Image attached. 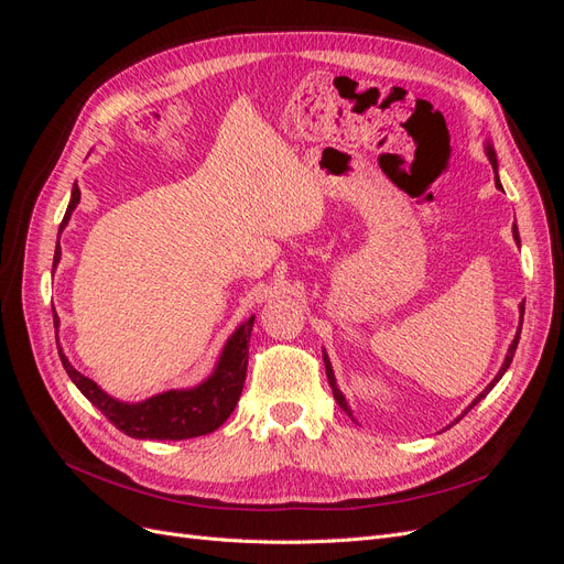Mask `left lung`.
<instances>
[{
    "label": "left lung",
    "instance_id": "1",
    "mask_svg": "<svg viewBox=\"0 0 564 564\" xmlns=\"http://www.w3.org/2000/svg\"><path fill=\"white\" fill-rule=\"evenodd\" d=\"M487 158H489V162H491V166H494V183H497V187L499 191H503V185H501V181H499V162H497V152H494V148H491V143H487ZM513 237H516V242L520 245V232H518V226L513 224ZM522 317H524V301L520 303V327H518V334H516V338H513V344H510V348H508V352H506V360H503V365H501V369H499V373L497 377H494V381L480 392V395H477L475 400H473V404L468 406V409H473L477 402H480L487 392L499 383V379L503 377L506 373V369L510 367V362H513V355H516V350H518V340H520V332H522ZM324 367H327V379H329V386H332V390H334V400L338 402V406L344 409V412L352 419V412H350V406H348V402H346V398H344V392L338 390V386H336V377H334V369H332V362H329V357H327V352H324ZM466 409V412H468ZM464 412V414H466ZM458 421V419H456Z\"/></svg>",
    "mask_w": 564,
    "mask_h": 564
}]
</instances>
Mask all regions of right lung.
<instances>
[{"mask_svg": "<svg viewBox=\"0 0 564 564\" xmlns=\"http://www.w3.org/2000/svg\"><path fill=\"white\" fill-rule=\"evenodd\" d=\"M79 204V187L73 185V197L67 204V212L61 220L58 237L63 228L70 220L75 207ZM61 261V247L56 245L54 253V268ZM58 315H54V327L58 332ZM253 329V315L242 322L235 334L228 338V344L218 357V365L207 381H202L197 388L187 390H166L160 395H152L143 402H119L110 398L106 390H100L89 377L79 373L63 350L58 348L61 362L67 371V377L79 388V392L87 398L94 406L106 414V419L129 437L135 440H187L214 433L220 423H224L240 400L245 377H247V362H249V338ZM58 344V334H56Z\"/></svg>", "mask_w": 564, "mask_h": 564, "instance_id": "right-lung-1", "label": "right lung"}]
</instances>
